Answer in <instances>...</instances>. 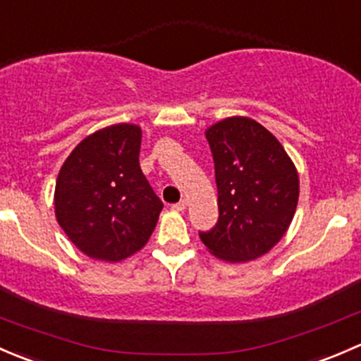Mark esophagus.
<instances>
[{
    "instance_id": "esophagus-1",
    "label": "esophagus",
    "mask_w": 361,
    "mask_h": 361,
    "mask_svg": "<svg viewBox=\"0 0 361 361\" xmlns=\"http://www.w3.org/2000/svg\"><path fill=\"white\" fill-rule=\"evenodd\" d=\"M173 209H174V211H180V213H181V211L187 209V201H185V199H183V201L173 204Z\"/></svg>"
}]
</instances>
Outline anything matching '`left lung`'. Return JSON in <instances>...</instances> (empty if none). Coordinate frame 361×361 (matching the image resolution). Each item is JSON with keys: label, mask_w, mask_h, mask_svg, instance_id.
Listing matches in <instances>:
<instances>
[{"label": "left lung", "mask_w": 361, "mask_h": 361, "mask_svg": "<svg viewBox=\"0 0 361 361\" xmlns=\"http://www.w3.org/2000/svg\"><path fill=\"white\" fill-rule=\"evenodd\" d=\"M218 187V224L201 232L211 255L245 264L269 253L288 231L300 192L297 167L283 145L248 116H227L206 129Z\"/></svg>", "instance_id": "8db88e82"}]
</instances>
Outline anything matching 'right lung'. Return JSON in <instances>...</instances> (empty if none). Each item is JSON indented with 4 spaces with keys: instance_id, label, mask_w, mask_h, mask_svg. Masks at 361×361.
I'll return each mask as SVG.
<instances>
[{
    "instance_id": "right-lung-1",
    "label": "right lung",
    "mask_w": 361,
    "mask_h": 361,
    "mask_svg": "<svg viewBox=\"0 0 361 361\" xmlns=\"http://www.w3.org/2000/svg\"><path fill=\"white\" fill-rule=\"evenodd\" d=\"M141 127L115 123L83 137L56 181L57 224L87 257L120 262L150 239L164 204L140 167Z\"/></svg>"
}]
</instances>
